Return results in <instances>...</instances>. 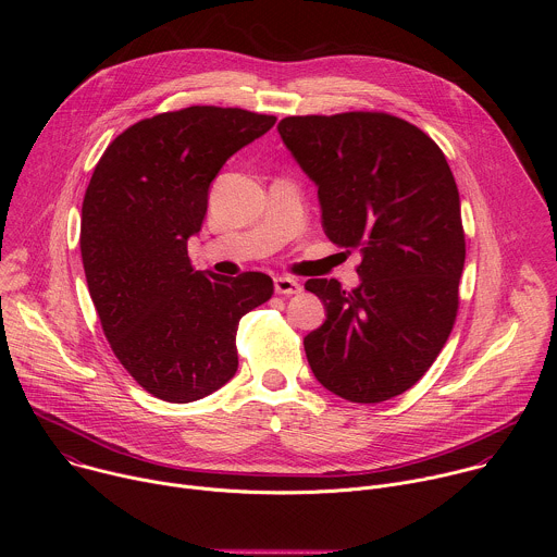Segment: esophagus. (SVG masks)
<instances>
[{"instance_id": "obj_1", "label": "esophagus", "mask_w": 557, "mask_h": 557, "mask_svg": "<svg viewBox=\"0 0 557 557\" xmlns=\"http://www.w3.org/2000/svg\"><path fill=\"white\" fill-rule=\"evenodd\" d=\"M275 293L277 295H297L301 293V284L293 277H275Z\"/></svg>"}]
</instances>
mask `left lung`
Segmentation results:
<instances>
[{"instance_id":"left-lung-1","label":"left lung","mask_w":557,"mask_h":557,"mask_svg":"<svg viewBox=\"0 0 557 557\" xmlns=\"http://www.w3.org/2000/svg\"><path fill=\"white\" fill-rule=\"evenodd\" d=\"M314 181L331 243L359 251L361 284L308 280L326 322L304 337L312 374L352 404L410 389L458 314L465 228L441 147L387 112L286 116L277 125Z\"/></svg>"}]
</instances>
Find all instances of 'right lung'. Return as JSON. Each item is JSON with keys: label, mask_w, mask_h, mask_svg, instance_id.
<instances>
[{"label": "right lung", "mask_w": 557, "mask_h": 557, "mask_svg": "<svg viewBox=\"0 0 557 557\" xmlns=\"http://www.w3.org/2000/svg\"><path fill=\"white\" fill-rule=\"evenodd\" d=\"M275 121L215 106L163 112L121 132L95 168L78 235L88 290L112 352L156 399L191 404L222 387L237 370V324L273 295L258 271H196L187 240L226 158Z\"/></svg>", "instance_id": "obj_1"}]
</instances>
